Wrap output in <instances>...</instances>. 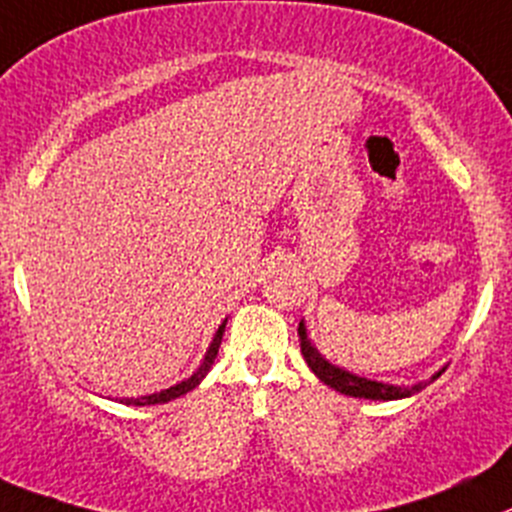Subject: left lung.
<instances>
[{"instance_id":"1","label":"left lung","mask_w":512,"mask_h":512,"mask_svg":"<svg viewBox=\"0 0 512 512\" xmlns=\"http://www.w3.org/2000/svg\"><path fill=\"white\" fill-rule=\"evenodd\" d=\"M298 338H300V353H303L305 364H308L310 369H313V374L318 376V379H321L323 384H328V386H331V389L341 391V394H346V396H358V399H384V401H391V399H404V396L417 394V391H422L424 386H427V384L391 386V384H379V381L361 379V376L348 374V371L336 369V366L328 364L326 358H323L321 353H318L313 346H310L308 336H305V326H303V323H300V326H298ZM437 376H434V379H437Z\"/></svg>"}]
</instances>
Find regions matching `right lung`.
<instances>
[{
	"mask_svg": "<svg viewBox=\"0 0 512 512\" xmlns=\"http://www.w3.org/2000/svg\"><path fill=\"white\" fill-rule=\"evenodd\" d=\"M224 326H227V321H224L222 326H219L217 336H214L212 346H209L207 356H204V364L199 366V369H197V374H191L189 379H186V381H181V384L171 386V389H164V391H159V394L141 396V399H123V404H136V407H146V404H164V401H171V399H176V396H181V394H186V391H191V389H194V386H197L199 381H202L204 376H207V371L212 369L214 358H217V351H219V343H222V336H224Z\"/></svg>",
	"mask_w": 512,
	"mask_h": 512,
	"instance_id": "right-lung-1",
	"label": "right lung"
}]
</instances>
